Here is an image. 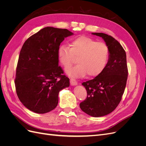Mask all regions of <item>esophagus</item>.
Listing matches in <instances>:
<instances>
[{"label":"esophagus","mask_w":146,"mask_h":146,"mask_svg":"<svg viewBox=\"0 0 146 146\" xmlns=\"http://www.w3.org/2000/svg\"><path fill=\"white\" fill-rule=\"evenodd\" d=\"M70 85H71L72 86H76L78 84L77 81L76 80H75V79H74V78L70 79Z\"/></svg>","instance_id":"obj_1"}]
</instances>
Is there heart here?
Instances as JSON below:
<instances>
[{"label":"heart","instance_id":"obj_1","mask_svg":"<svg viewBox=\"0 0 146 146\" xmlns=\"http://www.w3.org/2000/svg\"><path fill=\"white\" fill-rule=\"evenodd\" d=\"M57 57L65 69L69 68L77 58L78 64L66 70L68 76L82 77L87 74L90 77H95L102 72L107 66L110 49L104 42L82 36L72 39L70 47L61 45L57 51Z\"/></svg>","mask_w":146,"mask_h":146}]
</instances>
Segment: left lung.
<instances>
[{
    "label": "left lung",
    "mask_w": 146,
    "mask_h": 146,
    "mask_svg": "<svg viewBox=\"0 0 146 146\" xmlns=\"http://www.w3.org/2000/svg\"><path fill=\"white\" fill-rule=\"evenodd\" d=\"M103 38L110 49V58L104 71L94 79L83 82L86 99L80 104L83 111L93 117L111 113L124 92L128 77L126 53L116 39L105 33H92Z\"/></svg>",
    "instance_id": "1"
}]
</instances>
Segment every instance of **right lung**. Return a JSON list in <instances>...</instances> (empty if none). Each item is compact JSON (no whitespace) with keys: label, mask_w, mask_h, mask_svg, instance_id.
Listing matches in <instances>:
<instances>
[{"label":"right lung","mask_w":146,"mask_h":146,"mask_svg":"<svg viewBox=\"0 0 146 146\" xmlns=\"http://www.w3.org/2000/svg\"><path fill=\"white\" fill-rule=\"evenodd\" d=\"M67 29L47 27L26 40L20 52L15 80L17 97L25 107L44 114L58 105V93L69 86V79L58 66L57 51Z\"/></svg>","instance_id":"add662e5"}]
</instances>
